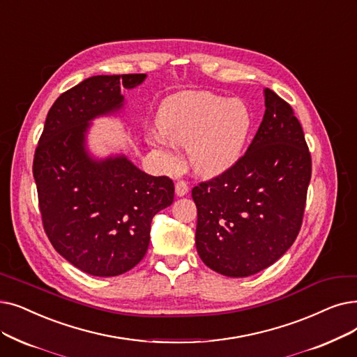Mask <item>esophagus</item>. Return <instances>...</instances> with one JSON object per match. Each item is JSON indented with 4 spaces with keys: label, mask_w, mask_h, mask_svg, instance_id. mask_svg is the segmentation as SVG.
<instances>
[{
    "label": "esophagus",
    "mask_w": 357,
    "mask_h": 357,
    "mask_svg": "<svg viewBox=\"0 0 357 357\" xmlns=\"http://www.w3.org/2000/svg\"><path fill=\"white\" fill-rule=\"evenodd\" d=\"M175 192L178 197H183L190 192V187L187 181H178L175 183Z\"/></svg>",
    "instance_id": "1"
}]
</instances>
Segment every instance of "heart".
Instances as JSON below:
<instances>
[{
	"label": "heart",
	"instance_id": "obj_1",
	"mask_svg": "<svg viewBox=\"0 0 357 357\" xmlns=\"http://www.w3.org/2000/svg\"><path fill=\"white\" fill-rule=\"evenodd\" d=\"M156 126L167 140L188 144V159L197 174L213 176L239 158L251 116L241 100L185 91L162 103Z\"/></svg>",
	"mask_w": 357,
	"mask_h": 357
}]
</instances>
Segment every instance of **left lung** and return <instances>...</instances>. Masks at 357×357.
Masks as SVG:
<instances>
[{"instance_id":"obj_1","label":"left lung","mask_w":357,"mask_h":357,"mask_svg":"<svg viewBox=\"0 0 357 357\" xmlns=\"http://www.w3.org/2000/svg\"><path fill=\"white\" fill-rule=\"evenodd\" d=\"M266 114L234 165L192 188L199 258L227 277L270 267L296 239L312 174L301 122L266 89Z\"/></svg>"}]
</instances>
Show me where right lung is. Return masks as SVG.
I'll return each mask as SVG.
<instances>
[{
  "instance_id": "obj_1",
  "label": "right lung",
  "mask_w": 357,
  "mask_h": 357,
  "mask_svg": "<svg viewBox=\"0 0 357 357\" xmlns=\"http://www.w3.org/2000/svg\"><path fill=\"white\" fill-rule=\"evenodd\" d=\"M146 74L95 75L64 91L48 112L35 150L33 176L45 234L55 251L98 277L127 273L149 248L154 214L174 203L169 176H151L126 158L91 160L89 121L122 106L121 87Z\"/></svg>"
}]
</instances>
